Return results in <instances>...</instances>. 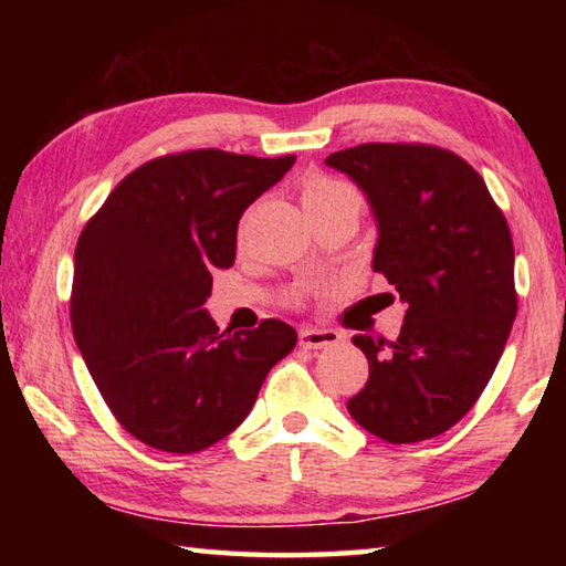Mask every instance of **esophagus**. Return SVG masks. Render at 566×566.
<instances>
[{
  "instance_id": "esophagus-1",
  "label": "esophagus",
  "mask_w": 566,
  "mask_h": 566,
  "mask_svg": "<svg viewBox=\"0 0 566 566\" xmlns=\"http://www.w3.org/2000/svg\"><path fill=\"white\" fill-rule=\"evenodd\" d=\"M342 342V334L334 329H317L306 327L300 332V347L302 349H322V347H334V344Z\"/></svg>"
}]
</instances>
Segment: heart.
Instances as JSON below:
<instances>
[{
  "instance_id": "heart-1",
  "label": "heart",
  "mask_w": 566,
  "mask_h": 566,
  "mask_svg": "<svg viewBox=\"0 0 566 566\" xmlns=\"http://www.w3.org/2000/svg\"><path fill=\"white\" fill-rule=\"evenodd\" d=\"M342 191H349V187L342 185V181L327 179V177H314V179L306 181V187L302 191V202H304V207L317 205V202H327V199L342 195Z\"/></svg>"
}]
</instances>
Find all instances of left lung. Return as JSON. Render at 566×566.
<instances>
[{
    "label": "left lung",
    "instance_id": "left-lung-1",
    "mask_svg": "<svg viewBox=\"0 0 566 566\" xmlns=\"http://www.w3.org/2000/svg\"><path fill=\"white\" fill-rule=\"evenodd\" d=\"M324 165L361 189L377 222L371 270L407 306L397 342L357 334L369 379L347 401L367 432L421 442L482 395L516 317L514 244L484 179L424 145H359Z\"/></svg>",
    "mask_w": 566,
    "mask_h": 566
}]
</instances>
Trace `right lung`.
Returning a JSON list of instances; mask_svg holds the SVG:
<instances>
[{"mask_svg": "<svg viewBox=\"0 0 566 566\" xmlns=\"http://www.w3.org/2000/svg\"><path fill=\"white\" fill-rule=\"evenodd\" d=\"M219 149L147 161L112 189L76 242L72 332L119 424L161 452L191 454L232 434L262 381L296 344L264 319L219 332L205 310L229 270L244 209L292 169Z\"/></svg>", "mask_w": 566, "mask_h": 566, "instance_id": "obj_1", "label": "right lung"}]
</instances>
